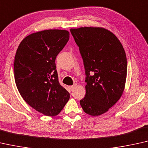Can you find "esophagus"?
Returning a JSON list of instances; mask_svg holds the SVG:
<instances>
[{"mask_svg": "<svg viewBox=\"0 0 148 148\" xmlns=\"http://www.w3.org/2000/svg\"><path fill=\"white\" fill-rule=\"evenodd\" d=\"M75 87H76V84H75V85H72V86H70L69 87L70 90H71V91H72V90H73L74 89Z\"/></svg>", "mask_w": 148, "mask_h": 148, "instance_id": "34e87169", "label": "esophagus"}]
</instances>
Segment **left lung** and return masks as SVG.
<instances>
[{"label": "left lung", "instance_id": "1", "mask_svg": "<svg viewBox=\"0 0 148 148\" xmlns=\"http://www.w3.org/2000/svg\"><path fill=\"white\" fill-rule=\"evenodd\" d=\"M84 63L86 95L80 103L85 113L101 115L123 92L127 63L123 45L113 33L101 27L70 29Z\"/></svg>", "mask_w": 148, "mask_h": 148}]
</instances>
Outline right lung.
Returning <instances> with one entry per match:
<instances>
[{
  "label": "right lung",
  "mask_w": 148,
  "mask_h": 148,
  "mask_svg": "<svg viewBox=\"0 0 148 148\" xmlns=\"http://www.w3.org/2000/svg\"><path fill=\"white\" fill-rule=\"evenodd\" d=\"M69 37L66 30L32 33L23 39L14 56L18 92L29 105L45 115H58L70 99V93L58 80L55 62Z\"/></svg>",
  "instance_id": "obj_1"
}]
</instances>
